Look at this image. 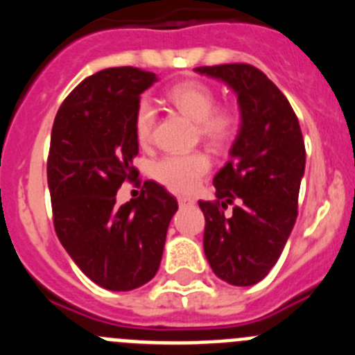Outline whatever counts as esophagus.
I'll return each mask as SVG.
<instances>
[{
	"label": "esophagus",
	"instance_id": "esophagus-1",
	"mask_svg": "<svg viewBox=\"0 0 355 355\" xmlns=\"http://www.w3.org/2000/svg\"><path fill=\"white\" fill-rule=\"evenodd\" d=\"M178 202H180L181 208H187V206L196 205V200L190 199V197H180V199H178Z\"/></svg>",
	"mask_w": 355,
	"mask_h": 355
}]
</instances>
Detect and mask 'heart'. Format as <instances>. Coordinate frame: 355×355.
I'll use <instances>...</instances> for the list:
<instances>
[{
    "instance_id": "heart-1",
    "label": "heart",
    "mask_w": 355,
    "mask_h": 355,
    "mask_svg": "<svg viewBox=\"0 0 355 355\" xmlns=\"http://www.w3.org/2000/svg\"><path fill=\"white\" fill-rule=\"evenodd\" d=\"M171 105L197 122V130L213 146H225L236 137L240 115L231 106H216L215 92L208 85L199 81H184L174 85L167 92ZM156 108L153 103L142 99L135 110L133 133L140 146H149L155 137ZM211 162L205 153L192 155H167L159 158L153 167L156 181L175 193H190L208 174Z\"/></svg>"
}]
</instances>
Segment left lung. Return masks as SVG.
Masks as SVG:
<instances>
[{
  "instance_id": "1",
  "label": "left lung",
  "mask_w": 355,
  "mask_h": 355,
  "mask_svg": "<svg viewBox=\"0 0 355 355\" xmlns=\"http://www.w3.org/2000/svg\"><path fill=\"white\" fill-rule=\"evenodd\" d=\"M224 81L240 106V131L229 162L213 178L216 200L205 213V254L216 277L233 286L259 283L286 245L306 168L299 119L284 94L249 64L197 67ZM233 207L231 216L225 209Z\"/></svg>"
}]
</instances>
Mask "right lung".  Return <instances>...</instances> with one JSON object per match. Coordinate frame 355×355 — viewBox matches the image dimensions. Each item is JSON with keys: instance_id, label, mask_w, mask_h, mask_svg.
I'll return each instance as SVG.
<instances>
[{"instance_id": "add662e5", "label": "right lung", "mask_w": 355, "mask_h": 355, "mask_svg": "<svg viewBox=\"0 0 355 355\" xmlns=\"http://www.w3.org/2000/svg\"><path fill=\"white\" fill-rule=\"evenodd\" d=\"M155 72L112 67L85 78L62 103L51 130L48 184L56 236L90 281L112 291L149 283L178 200L155 181L139 199L117 205V190L135 181L139 142L133 115Z\"/></svg>"}]
</instances>
